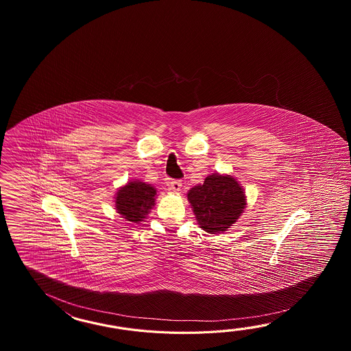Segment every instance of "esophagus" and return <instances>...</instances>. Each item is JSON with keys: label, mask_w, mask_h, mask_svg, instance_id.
Returning a JSON list of instances; mask_svg holds the SVG:
<instances>
[{"label": "esophagus", "mask_w": 351, "mask_h": 351, "mask_svg": "<svg viewBox=\"0 0 351 351\" xmlns=\"http://www.w3.org/2000/svg\"><path fill=\"white\" fill-rule=\"evenodd\" d=\"M169 188L172 189L173 192H179L182 189V180H172L169 183Z\"/></svg>", "instance_id": "34e87169"}]
</instances>
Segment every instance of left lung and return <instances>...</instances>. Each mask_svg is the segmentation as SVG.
<instances>
[{
    "label": "left lung",
    "mask_w": 351,
    "mask_h": 351,
    "mask_svg": "<svg viewBox=\"0 0 351 351\" xmlns=\"http://www.w3.org/2000/svg\"><path fill=\"white\" fill-rule=\"evenodd\" d=\"M186 197L199 227L210 234L227 231L246 207V195L239 182L218 173L189 189Z\"/></svg>",
    "instance_id": "obj_1"
}]
</instances>
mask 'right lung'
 <instances>
[{
	"mask_svg": "<svg viewBox=\"0 0 351 351\" xmlns=\"http://www.w3.org/2000/svg\"><path fill=\"white\" fill-rule=\"evenodd\" d=\"M157 189L144 182L134 180L121 186L115 197L118 213L129 222L139 223L156 204Z\"/></svg>",
	"mask_w": 351,
	"mask_h": 351,
	"instance_id": "obj_1",
	"label": "right lung"
}]
</instances>
